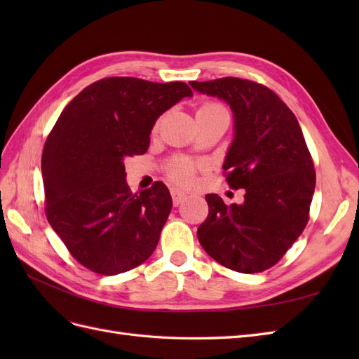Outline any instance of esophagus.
<instances>
[{
    "label": "esophagus",
    "instance_id": "esophagus-1",
    "mask_svg": "<svg viewBox=\"0 0 359 359\" xmlns=\"http://www.w3.org/2000/svg\"><path fill=\"white\" fill-rule=\"evenodd\" d=\"M170 196H172L173 205H180L184 199H186V194H184L182 191H180L178 189H172L170 190Z\"/></svg>",
    "mask_w": 359,
    "mask_h": 359
}]
</instances>
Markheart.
<instances>
[{"mask_svg":"<svg viewBox=\"0 0 359 359\" xmlns=\"http://www.w3.org/2000/svg\"><path fill=\"white\" fill-rule=\"evenodd\" d=\"M226 111L224 106L217 102H205L199 106V114H211V112H220ZM168 177L169 180L177 184V186H190L194 181V172H196V165L187 158H175L168 163Z\"/></svg>","mask_w":359,"mask_h":359,"instance_id":"heart-1","label":"heart"}]
</instances>
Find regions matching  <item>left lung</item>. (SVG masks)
Wrapping results in <instances>:
<instances>
[{
  "label": "left lung",
  "mask_w": 359,
  "mask_h": 359,
  "mask_svg": "<svg viewBox=\"0 0 359 359\" xmlns=\"http://www.w3.org/2000/svg\"><path fill=\"white\" fill-rule=\"evenodd\" d=\"M231 106L235 137L224 160L226 181L244 189L227 206L206 194L208 217L198 238L215 262L253 274L274 266L309 222L316 186L313 158L297 116L268 86L240 78L190 82Z\"/></svg>",
  "instance_id": "8db88e82"
}]
</instances>
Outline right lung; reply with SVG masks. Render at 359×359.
Returning <instances> with one entry per match:
<instances>
[{
    "label": "right lung",
    "instance_id": "add662e5",
    "mask_svg": "<svg viewBox=\"0 0 359 359\" xmlns=\"http://www.w3.org/2000/svg\"><path fill=\"white\" fill-rule=\"evenodd\" d=\"M184 82L104 78L64 107L41 154L45 212L70 255L102 276L144 264L172 210L161 181L133 194L124 160L145 154L157 118L184 97Z\"/></svg>",
    "mask_w": 359,
    "mask_h": 359
}]
</instances>
